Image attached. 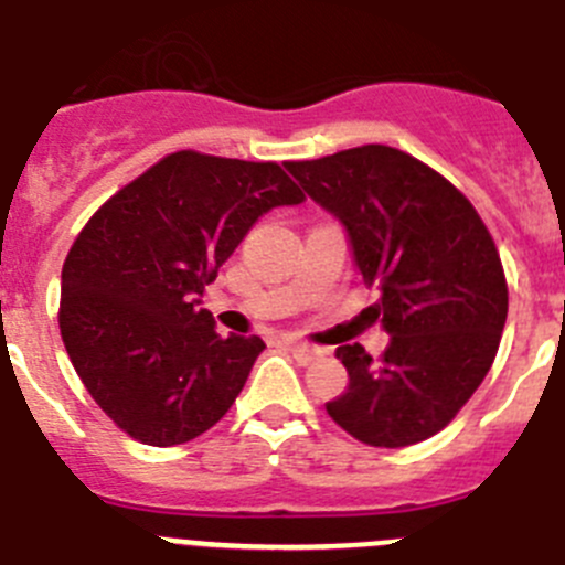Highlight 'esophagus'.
I'll use <instances>...</instances> for the list:
<instances>
[{"instance_id": "esophagus-1", "label": "esophagus", "mask_w": 565, "mask_h": 565, "mask_svg": "<svg viewBox=\"0 0 565 565\" xmlns=\"http://www.w3.org/2000/svg\"><path fill=\"white\" fill-rule=\"evenodd\" d=\"M286 347L291 350V355L299 361V364H310V361L322 355V350H319V347H310V344H305V341H286Z\"/></svg>"}]
</instances>
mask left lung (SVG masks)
<instances>
[{"instance_id":"left-lung-1","label":"left lung","mask_w":565,"mask_h":565,"mask_svg":"<svg viewBox=\"0 0 565 565\" xmlns=\"http://www.w3.org/2000/svg\"><path fill=\"white\" fill-rule=\"evenodd\" d=\"M286 168L341 221L361 277L381 291L372 317L392 335L377 361L361 344L335 350L350 386L328 414L375 448L434 437L479 390L507 322L488 226L451 181L390 145Z\"/></svg>"}]
</instances>
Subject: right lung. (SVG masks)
Wrapping results in <instances>:
<instances>
[{
	"instance_id": "add662e5",
	"label": "right lung",
	"mask_w": 565,
	"mask_h": 565,
	"mask_svg": "<svg viewBox=\"0 0 565 565\" xmlns=\"http://www.w3.org/2000/svg\"><path fill=\"white\" fill-rule=\"evenodd\" d=\"M302 201L277 162L179 151L83 226L61 271V339L128 437L168 448L230 412L266 344L215 333L201 297L260 215Z\"/></svg>"
}]
</instances>
